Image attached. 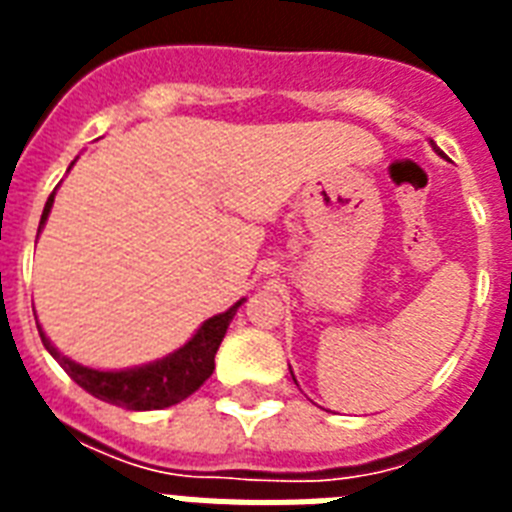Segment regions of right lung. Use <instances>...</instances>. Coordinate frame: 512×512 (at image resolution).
Here are the masks:
<instances>
[{
    "instance_id": "right-lung-1",
    "label": "right lung",
    "mask_w": 512,
    "mask_h": 512,
    "mask_svg": "<svg viewBox=\"0 0 512 512\" xmlns=\"http://www.w3.org/2000/svg\"><path fill=\"white\" fill-rule=\"evenodd\" d=\"M52 201H55V191L50 193V199L44 204L42 223L44 225L47 215H50ZM244 300H239L236 305H231L228 311L220 313V316H212L199 327V332L185 342L183 348L170 353L162 361H154V364L138 366V369H124V372H98V369H87V366H79L74 361H68L63 353H60L42 329H39V337H42L44 348L50 350L52 358H58L60 366L66 369L68 377L84 388L87 393H92L100 401H108V404L124 406V409H135V412H148V409H167L172 404H180L185 398L196 393V390L209 380V374L215 369V353L223 342L225 332H228V324L239 311V305ZM39 327V324H36Z\"/></svg>"
}]
</instances>
